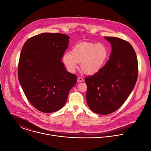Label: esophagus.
<instances>
[{
  "label": "esophagus",
  "instance_id": "esophagus-1",
  "mask_svg": "<svg viewBox=\"0 0 151 151\" xmlns=\"http://www.w3.org/2000/svg\"><path fill=\"white\" fill-rule=\"evenodd\" d=\"M84 81V79L83 78H81V77H78L77 78V82H83Z\"/></svg>",
  "mask_w": 151,
  "mask_h": 151
}]
</instances>
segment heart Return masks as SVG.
I'll list each match as a JSON object with an SVG mask.
<instances>
[{"mask_svg": "<svg viewBox=\"0 0 151 151\" xmlns=\"http://www.w3.org/2000/svg\"><path fill=\"white\" fill-rule=\"evenodd\" d=\"M109 50L102 43L83 42L76 45L70 52L64 54L63 61L67 68L74 72L81 63V69L86 74L93 75L104 66Z\"/></svg>", "mask_w": 151, "mask_h": 151, "instance_id": "obj_1", "label": "heart"}]
</instances>
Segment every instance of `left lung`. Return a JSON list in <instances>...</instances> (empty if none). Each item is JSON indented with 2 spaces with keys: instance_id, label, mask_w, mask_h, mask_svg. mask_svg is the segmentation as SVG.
<instances>
[{
  "instance_id": "obj_1",
  "label": "left lung",
  "mask_w": 151,
  "mask_h": 151,
  "mask_svg": "<svg viewBox=\"0 0 151 151\" xmlns=\"http://www.w3.org/2000/svg\"><path fill=\"white\" fill-rule=\"evenodd\" d=\"M112 51L104 67L86 77V101L89 108L100 115L111 114L122 106L136 84L138 63L132 46L115 37H105Z\"/></svg>"
}]
</instances>
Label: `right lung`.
I'll list each match as a JSON object with an SVG mask.
<instances>
[{
    "label": "right lung",
    "mask_w": 151,
    "mask_h": 151,
    "mask_svg": "<svg viewBox=\"0 0 151 151\" xmlns=\"http://www.w3.org/2000/svg\"><path fill=\"white\" fill-rule=\"evenodd\" d=\"M69 39L64 34L44 33L28 39L22 48L19 81L29 102L42 112L61 109L76 84V75L61 61Z\"/></svg>",
    "instance_id": "right-lung-1"
}]
</instances>
